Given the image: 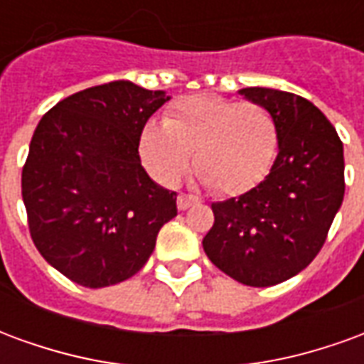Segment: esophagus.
Segmentation results:
<instances>
[{
  "label": "esophagus",
  "instance_id": "esophagus-1",
  "mask_svg": "<svg viewBox=\"0 0 364 364\" xmlns=\"http://www.w3.org/2000/svg\"><path fill=\"white\" fill-rule=\"evenodd\" d=\"M198 203V197L195 195H187V193H181L179 197H177V206H179V210H187L191 205H195Z\"/></svg>",
  "mask_w": 364,
  "mask_h": 364
}]
</instances>
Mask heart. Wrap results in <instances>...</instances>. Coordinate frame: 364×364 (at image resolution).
Instances as JSON below:
<instances>
[{
    "label": "heart",
    "mask_w": 364,
    "mask_h": 364,
    "mask_svg": "<svg viewBox=\"0 0 364 364\" xmlns=\"http://www.w3.org/2000/svg\"><path fill=\"white\" fill-rule=\"evenodd\" d=\"M140 151L151 173L177 183L193 167L220 195L252 189L267 175L279 151V127L267 107L216 95L175 101L164 124L150 122Z\"/></svg>",
    "instance_id": "obj_1"
}]
</instances>
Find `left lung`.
I'll list each match as a JSON object with an SVG mask.
<instances>
[{
  "label": "left lung",
  "instance_id": "obj_1",
  "mask_svg": "<svg viewBox=\"0 0 364 364\" xmlns=\"http://www.w3.org/2000/svg\"><path fill=\"white\" fill-rule=\"evenodd\" d=\"M242 93L273 112L279 154L259 185L213 203L214 224L203 247L237 282L271 287L300 273L320 253L343 203V144L304 97L269 87Z\"/></svg>",
  "mask_w": 364,
  "mask_h": 364
}]
</instances>
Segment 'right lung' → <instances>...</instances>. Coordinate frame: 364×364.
<instances>
[{"label":"right lung","instance_id":"obj_1","mask_svg":"<svg viewBox=\"0 0 364 364\" xmlns=\"http://www.w3.org/2000/svg\"><path fill=\"white\" fill-rule=\"evenodd\" d=\"M166 101L119 80L62 99L38 122L21 193L36 250L70 281L103 289L130 279L177 216V193L151 181L138 154Z\"/></svg>","mask_w":364,"mask_h":364}]
</instances>
